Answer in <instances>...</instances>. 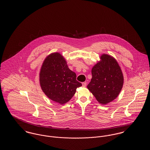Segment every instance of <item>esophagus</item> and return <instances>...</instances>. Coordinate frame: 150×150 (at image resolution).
<instances>
[{
	"mask_svg": "<svg viewBox=\"0 0 150 150\" xmlns=\"http://www.w3.org/2000/svg\"><path fill=\"white\" fill-rule=\"evenodd\" d=\"M82 86H83V87H86V82L83 83H82Z\"/></svg>",
	"mask_w": 150,
	"mask_h": 150,
	"instance_id": "esophagus-1",
	"label": "esophagus"
}]
</instances>
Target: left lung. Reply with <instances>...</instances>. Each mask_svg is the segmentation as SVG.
<instances>
[{
    "label": "left lung",
    "instance_id": "8db88e82",
    "mask_svg": "<svg viewBox=\"0 0 150 150\" xmlns=\"http://www.w3.org/2000/svg\"><path fill=\"white\" fill-rule=\"evenodd\" d=\"M92 75L87 88L100 104L105 105L116 98L122 88L124 76L114 57L102 54L92 67Z\"/></svg>",
    "mask_w": 150,
    "mask_h": 150
}]
</instances>
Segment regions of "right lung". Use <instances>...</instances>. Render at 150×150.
Instances as JSON below:
<instances>
[{"mask_svg": "<svg viewBox=\"0 0 150 150\" xmlns=\"http://www.w3.org/2000/svg\"><path fill=\"white\" fill-rule=\"evenodd\" d=\"M40 86L50 100L64 105L71 99L76 88L82 84L76 75L69 68L64 56L52 53L43 61L39 72Z\"/></svg>", "mask_w": 150, "mask_h": 150, "instance_id": "1", "label": "right lung"}]
</instances>
